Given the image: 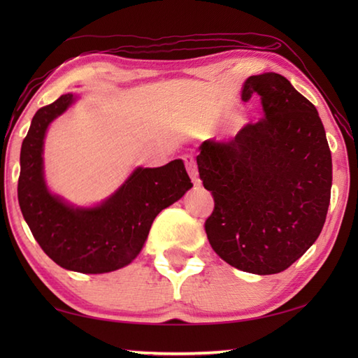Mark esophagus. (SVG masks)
Instances as JSON below:
<instances>
[{"label": "esophagus", "instance_id": "34e87169", "mask_svg": "<svg viewBox=\"0 0 358 358\" xmlns=\"http://www.w3.org/2000/svg\"><path fill=\"white\" fill-rule=\"evenodd\" d=\"M183 162H185V166H186V171H187V173L191 175V178H192V181H194V185L195 186H200V178H199V169H196V164H195V159H194V157L192 155H185L183 157Z\"/></svg>", "mask_w": 358, "mask_h": 358}]
</instances>
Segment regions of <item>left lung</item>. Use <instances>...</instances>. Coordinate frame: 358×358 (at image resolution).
I'll return each instance as SVG.
<instances>
[{
  "mask_svg": "<svg viewBox=\"0 0 358 358\" xmlns=\"http://www.w3.org/2000/svg\"><path fill=\"white\" fill-rule=\"evenodd\" d=\"M252 96H260L264 117L229 141H204L196 164L214 196L204 222L212 249L234 268L269 275L287 269L320 235L332 158L315 106L283 75L249 77L241 98Z\"/></svg>",
  "mask_w": 358,
  "mask_h": 358,
  "instance_id": "8db88e82",
  "label": "left lung"
}]
</instances>
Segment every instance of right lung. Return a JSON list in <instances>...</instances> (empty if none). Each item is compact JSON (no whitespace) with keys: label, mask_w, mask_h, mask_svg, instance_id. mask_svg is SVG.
Here are the masks:
<instances>
[{"label":"right lung","mask_w":358,"mask_h":358,"mask_svg":"<svg viewBox=\"0 0 358 358\" xmlns=\"http://www.w3.org/2000/svg\"><path fill=\"white\" fill-rule=\"evenodd\" d=\"M72 94L32 118L20 155L18 201L38 245L64 269L103 273L124 268L146 241L155 217L192 187L181 159L136 169L101 206L73 209L49 194L43 178V140L49 123L69 108Z\"/></svg>","instance_id":"right-lung-1"}]
</instances>
